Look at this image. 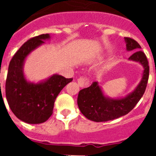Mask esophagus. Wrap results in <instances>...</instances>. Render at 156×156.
<instances>
[{
  "label": "esophagus",
  "mask_w": 156,
  "mask_h": 156,
  "mask_svg": "<svg viewBox=\"0 0 156 156\" xmlns=\"http://www.w3.org/2000/svg\"><path fill=\"white\" fill-rule=\"evenodd\" d=\"M77 82H78V84L81 87H85L88 86V84L90 83V80L88 78L84 76L80 77L79 79L77 80Z\"/></svg>",
  "instance_id": "esophagus-1"
}]
</instances>
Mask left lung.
<instances>
[{"label":"left lung","instance_id":"left-lung-1","mask_svg":"<svg viewBox=\"0 0 156 156\" xmlns=\"http://www.w3.org/2000/svg\"><path fill=\"white\" fill-rule=\"evenodd\" d=\"M127 51H134L129 59L139 62L144 67L142 80L134 91L124 98L110 99L103 94L97 82H93L89 87L80 90L77 104L82 114L88 119L95 122H106L126 115L137 104L145 91L149 66L145 54L140 50V46L135 40L125 37Z\"/></svg>","mask_w":156,"mask_h":156}]
</instances>
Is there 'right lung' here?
Returning <instances> with one entry per match:
<instances>
[{
	"label": "right lung",
	"mask_w": 156,
	"mask_h": 156,
	"mask_svg": "<svg viewBox=\"0 0 156 156\" xmlns=\"http://www.w3.org/2000/svg\"><path fill=\"white\" fill-rule=\"evenodd\" d=\"M49 37L46 34L28 40L14 55L8 66L5 83L8 103L18 119L30 124L42 123L50 118L57 96L73 80V78L54 75L44 82L34 84L25 79L23 72L25 58Z\"/></svg>",
	"instance_id": "1"
}]
</instances>
